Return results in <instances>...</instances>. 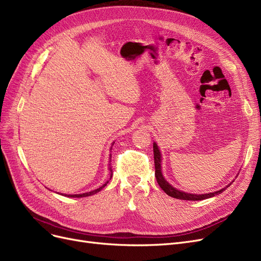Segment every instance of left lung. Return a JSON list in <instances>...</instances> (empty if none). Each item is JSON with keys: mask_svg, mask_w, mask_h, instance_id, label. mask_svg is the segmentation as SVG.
<instances>
[{"mask_svg": "<svg viewBox=\"0 0 261 261\" xmlns=\"http://www.w3.org/2000/svg\"><path fill=\"white\" fill-rule=\"evenodd\" d=\"M153 149H154V161H155V176H156V180L159 184V187L162 188V190L166 193V194H168L171 197L178 198V199L201 200V199H206V198H209V197H213L215 195L220 194V193H222L224 191V189H222L220 191H217V192H214V193H207V194L199 195V194H190V193H184L182 191L174 189L173 187H171L170 184L165 180V178L163 176L162 166H161L162 156H161V153H159V149L157 147L156 143H154V144H153ZM228 187H230V184ZM228 187H226V188H228Z\"/></svg>", "mask_w": 261, "mask_h": 261, "instance_id": "1", "label": "left lung"}]
</instances>
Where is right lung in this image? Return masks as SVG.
I'll return each instance as SVG.
<instances>
[{"label": "right lung", "instance_id": "right-lung-1", "mask_svg": "<svg viewBox=\"0 0 261 261\" xmlns=\"http://www.w3.org/2000/svg\"><path fill=\"white\" fill-rule=\"evenodd\" d=\"M111 172H112V170H111ZM112 176H113V172H112V174H111V178H109V180L112 179ZM107 183H108V181H107L105 184H103V186L100 187V188H98V189H96V190H94V191H91V192H89V193H83V194H73V195H67V196H68V197H86V196L93 195V194H95V193L99 192V191L102 190L103 188H105ZM65 196H66V195H65Z\"/></svg>", "mask_w": 261, "mask_h": 261}]
</instances>
